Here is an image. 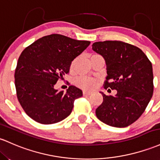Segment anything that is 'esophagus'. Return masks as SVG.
<instances>
[{
    "instance_id": "obj_1",
    "label": "esophagus",
    "mask_w": 160,
    "mask_h": 160,
    "mask_svg": "<svg viewBox=\"0 0 160 160\" xmlns=\"http://www.w3.org/2000/svg\"><path fill=\"white\" fill-rule=\"evenodd\" d=\"M92 93V91H89V90H84L83 91V95H86V96H89V95H90Z\"/></svg>"
}]
</instances>
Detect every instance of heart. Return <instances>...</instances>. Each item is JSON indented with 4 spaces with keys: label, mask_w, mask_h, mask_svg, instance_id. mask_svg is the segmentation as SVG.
I'll return each instance as SVG.
<instances>
[{
    "label": "heart",
    "mask_w": 160,
    "mask_h": 160,
    "mask_svg": "<svg viewBox=\"0 0 160 160\" xmlns=\"http://www.w3.org/2000/svg\"><path fill=\"white\" fill-rule=\"evenodd\" d=\"M79 83L84 87H92L95 84V80L88 77H83L80 79Z\"/></svg>",
    "instance_id": "obj_1"
}]
</instances>
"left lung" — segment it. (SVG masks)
<instances>
[{
  "label": "left lung",
  "instance_id": "8db88e82",
  "mask_svg": "<svg viewBox=\"0 0 160 160\" xmlns=\"http://www.w3.org/2000/svg\"><path fill=\"white\" fill-rule=\"evenodd\" d=\"M92 50L105 59V89H116L115 96H103L96 109L101 122L115 128L129 126L144 112L153 92L152 64L141 49L121 41L97 42Z\"/></svg>",
  "mask_w": 160,
  "mask_h": 160
}]
</instances>
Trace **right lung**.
Returning a JSON list of instances; mask_svg holds the SVG:
<instances>
[{"label":"right lung","mask_w":160,"mask_h":160,"mask_svg":"<svg viewBox=\"0 0 160 160\" xmlns=\"http://www.w3.org/2000/svg\"><path fill=\"white\" fill-rule=\"evenodd\" d=\"M59 34L36 40L21 53L15 71L17 99L25 112L40 124H54L71 115L74 100L83 92L70 86L66 92L54 89L69 73L71 62L89 46Z\"/></svg>","instance_id":"obj_1"}]
</instances>
